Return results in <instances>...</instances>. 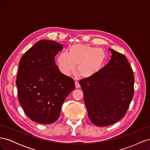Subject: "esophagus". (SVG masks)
<instances>
[{"label":"esophagus","instance_id":"esophagus-1","mask_svg":"<svg viewBox=\"0 0 150 150\" xmlns=\"http://www.w3.org/2000/svg\"><path fill=\"white\" fill-rule=\"evenodd\" d=\"M75 86H76V88H80V84H79V83L78 82V81H76V82H75Z\"/></svg>","mask_w":150,"mask_h":150}]
</instances>
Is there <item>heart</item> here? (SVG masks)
<instances>
[{
    "label": "heart",
    "mask_w": 150,
    "mask_h": 150,
    "mask_svg": "<svg viewBox=\"0 0 150 150\" xmlns=\"http://www.w3.org/2000/svg\"><path fill=\"white\" fill-rule=\"evenodd\" d=\"M103 49L88 44H76L69 48L68 53L61 52L57 57L59 69L63 74L70 75L75 69L81 78H92L101 70L106 61Z\"/></svg>",
    "instance_id": "heart-1"
}]
</instances>
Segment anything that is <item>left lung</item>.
Listing matches in <instances>:
<instances>
[{"instance_id": "8db88e82", "label": "left lung", "mask_w": 150, "mask_h": 150, "mask_svg": "<svg viewBox=\"0 0 150 150\" xmlns=\"http://www.w3.org/2000/svg\"><path fill=\"white\" fill-rule=\"evenodd\" d=\"M111 59L97 74L79 81L89 120L106 126L122 119L134 94L133 71L125 56L115 50Z\"/></svg>"}]
</instances>
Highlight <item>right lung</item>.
Returning <instances> with one entry per match:
<instances>
[{
    "mask_svg": "<svg viewBox=\"0 0 150 150\" xmlns=\"http://www.w3.org/2000/svg\"><path fill=\"white\" fill-rule=\"evenodd\" d=\"M63 49L53 40H40L22 57L16 86L18 99L29 118L48 125L59 117L66 97L75 89L74 81L63 74L54 57Z\"/></svg>",
    "mask_w": 150,
    "mask_h": 150,
    "instance_id": "right-lung-1",
    "label": "right lung"
}]
</instances>
